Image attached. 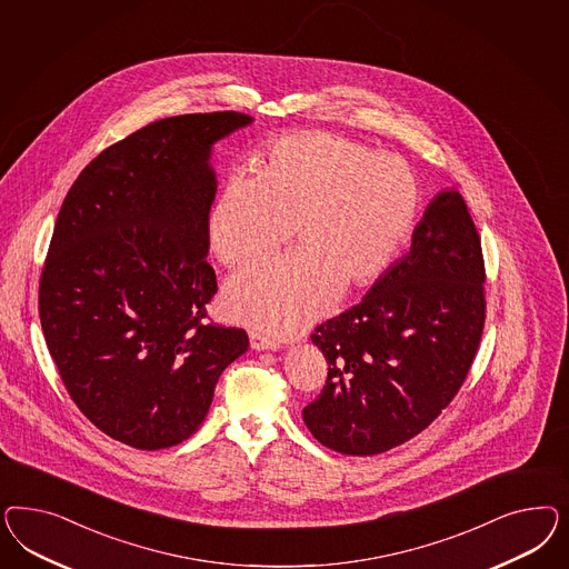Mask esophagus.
<instances>
[{"label": "esophagus", "instance_id": "1", "mask_svg": "<svg viewBox=\"0 0 569 569\" xmlns=\"http://www.w3.org/2000/svg\"><path fill=\"white\" fill-rule=\"evenodd\" d=\"M250 345H252L254 350H277V348H279L277 340H271V338L262 336L259 331H252V333H250Z\"/></svg>", "mask_w": 569, "mask_h": 569}]
</instances>
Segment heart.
<instances>
[{
  "label": "heart",
  "mask_w": 569,
  "mask_h": 569,
  "mask_svg": "<svg viewBox=\"0 0 569 569\" xmlns=\"http://www.w3.org/2000/svg\"><path fill=\"white\" fill-rule=\"evenodd\" d=\"M254 172L224 181L208 241L229 269L269 257L293 236L298 248L262 262L224 290L227 315L286 336L340 292L378 279L413 229L419 188L405 160L373 154L352 139L302 131L276 139Z\"/></svg>",
  "instance_id": "b5f03b06"
}]
</instances>
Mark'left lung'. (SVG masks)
Masks as SVG:
<instances>
[{
  "label": "left lung",
  "instance_id": "8db88e82",
  "mask_svg": "<svg viewBox=\"0 0 569 569\" xmlns=\"http://www.w3.org/2000/svg\"><path fill=\"white\" fill-rule=\"evenodd\" d=\"M483 257L463 196L440 191L398 259L359 305L310 336L328 361L310 433L369 457L411 440L463 386L482 340Z\"/></svg>",
  "mask_w": 569,
  "mask_h": 569
}]
</instances>
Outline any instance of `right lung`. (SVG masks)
Segmentation results:
<instances>
[{
    "mask_svg": "<svg viewBox=\"0 0 569 569\" xmlns=\"http://www.w3.org/2000/svg\"><path fill=\"white\" fill-rule=\"evenodd\" d=\"M254 121L181 114L117 141L72 183L39 281L46 345L70 398L139 450L188 440L204 421L243 329L208 323L217 193L212 146Z\"/></svg>",
    "mask_w": 569,
    "mask_h": 569,
    "instance_id": "obj_1",
    "label": "right lung"
}]
</instances>
